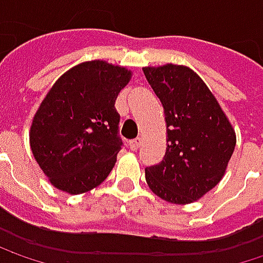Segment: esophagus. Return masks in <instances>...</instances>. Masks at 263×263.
I'll list each match as a JSON object with an SVG mask.
<instances>
[{
  "mask_svg": "<svg viewBox=\"0 0 263 263\" xmlns=\"http://www.w3.org/2000/svg\"><path fill=\"white\" fill-rule=\"evenodd\" d=\"M128 146L131 151H137L140 147V138H134V140H129L128 141Z\"/></svg>",
  "mask_w": 263,
  "mask_h": 263,
  "instance_id": "esophagus-1",
  "label": "esophagus"
}]
</instances>
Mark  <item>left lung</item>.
<instances>
[{"label":"left lung","instance_id":"1","mask_svg":"<svg viewBox=\"0 0 263 263\" xmlns=\"http://www.w3.org/2000/svg\"><path fill=\"white\" fill-rule=\"evenodd\" d=\"M143 73L163 105L167 128L166 155L146 167V183L164 201L190 204L222 180L236 134L209 86L189 67L166 64Z\"/></svg>","mask_w":263,"mask_h":263}]
</instances>
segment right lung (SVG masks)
Instances as JSON below:
<instances>
[{
  "label": "right lung",
  "instance_id": "1",
  "mask_svg": "<svg viewBox=\"0 0 263 263\" xmlns=\"http://www.w3.org/2000/svg\"><path fill=\"white\" fill-rule=\"evenodd\" d=\"M131 76L105 61L82 62L45 96L31 122L30 147L56 189L79 195L109 175L122 149L114 105Z\"/></svg>",
  "mask_w": 263,
  "mask_h": 263
}]
</instances>
